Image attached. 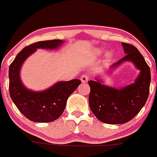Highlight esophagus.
Segmentation results:
<instances>
[{"instance_id": "obj_1", "label": "esophagus", "mask_w": 157, "mask_h": 157, "mask_svg": "<svg viewBox=\"0 0 157 157\" xmlns=\"http://www.w3.org/2000/svg\"><path fill=\"white\" fill-rule=\"evenodd\" d=\"M80 79L82 82V83H86V82H88L89 77H88V75H82V76H81Z\"/></svg>"}]
</instances>
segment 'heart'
<instances>
[{
  "label": "heart",
  "instance_id": "1",
  "mask_svg": "<svg viewBox=\"0 0 157 157\" xmlns=\"http://www.w3.org/2000/svg\"><path fill=\"white\" fill-rule=\"evenodd\" d=\"M93 53H94V55L98 56L102 54L103 51L101 49H100V48H97V49H95L94 51H93ZM111 58H112V53L109 51V52H107L106 54V59H107V60H109V59H110Z\"/></svg>",
  "mask_w": 157,
  "mask_h": 157
}]
</instances>
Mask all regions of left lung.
Segmentation results:
<instances>
[{
  "label": "left lung",
  "mask_w": 157,
  "mask_h": 157,
  "mask_svg": "<svg viewBox=\"0 0 157 157\" xmlns=\"http://www.w3.org/2000/svg\"><path fill=\"white\" fill-rule=\"evenodd\" d=\"M126 54L110 66V71L125 62H132L140 70L135 82L116 88L104 85L101 79L89 81V106L97 119L106 124H124L140 112L147 100L151 85V69L135 46L122 42Z\"/></svg>",
  "instance_id": "8db88e82"
}]
</instances>
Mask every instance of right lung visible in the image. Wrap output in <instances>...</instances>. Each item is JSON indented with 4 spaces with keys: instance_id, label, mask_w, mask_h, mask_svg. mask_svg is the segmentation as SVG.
Listing matches in <instances>:
<instances>
[{
    "instance_id": "right-lung-1",
    "label": "right lung",
    "mask_w": 157,
    "mask_h": 157,
    "mask_svg": "<svg viewBox=\"0 0 157 157\" xmlns=\"http://www.w3.org/2000/svg\"><path fill=\"white\" fill-rule=\"evenodd\" d=\"M63 40L38 41L24 48L9 68L10 95L24 116L32 122H51L57 119L65 109L68 98L81 84L79 79L58 82L48 89L34 91L27 88L20 78V70L25 59L37 49L55 50Z\"/></svg>"
}]
</instances>
